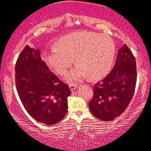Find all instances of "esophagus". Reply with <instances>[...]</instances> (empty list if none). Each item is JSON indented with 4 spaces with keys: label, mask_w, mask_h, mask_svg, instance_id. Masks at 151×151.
Instances as JSON below:
<instances>
[{
    "label": "esophagus",
    "mask_w": 151,
    "mask_h": 151,
    "mask_svg": "<svg viewBox=\"0 0 151 151\" xmlns=\"http://www.w3.org/2000/svg\"><path fill=\"white\" fill-rule=\"evenodd\" d=\"M69 87H70V90L73 92V90H75L76 88H78V86L77 85H75V84H70Z\"/></svg>",
    "instance_id": "1"
}]
</instances>
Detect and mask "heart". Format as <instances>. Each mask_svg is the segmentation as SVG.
Masks as SVG:
<instances>
[{
    "label": "heart",
    "mask_w": 151,
    "mask_h": 151,
    "mask_svg": "<svg viewBox=\"0 0 151 151\" xmlns=\"http://www.w3.org/2000/svg\"><path fill=\"white\" fill-rule=\"evenodd\" d=\"M115 44L108 36L92 32H78L59 40L44 55L46 63L59 75H65L74 59L78 66L68 75L70 82L88 77L96 80L109 73L115 56Z\"/></svg>",
    "instance_id": "heart-1"
}]
</instances>
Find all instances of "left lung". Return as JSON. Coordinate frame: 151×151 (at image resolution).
<instances>
[{"mask_svg": "<svg viewBox=\"0 0 151 151\" xmlns=\"http://www.w3.org/2000/svg\"><path fill=\"white\" fill-rule=\"evenodd\" d=\"M137 81L135 58L126 44L118 50L115 65L106 77L94 85L89 103L93 115L111 121L125 111L135 92Z\"/></svg>", "mask_w": 151, "mask_h": 151, "instance_id": "8db88e82", "label": "left lung"}]
</instances>
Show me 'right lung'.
Masks as SVG:
<instances>
[{"instance_id": "right-lung-1", "label": "right lung", "mask_w": 151, "mask_h": 151, "mask_svg": "<svg viewBox=\"0 0 151 151\" xmlns=\"http://www.w3.org/2000/svg\"><path fill=\"white\" fill-rule=\"evenodd\" d=\"M40 55L39 50L28 45L22 50L15 66L16 86L31 117L46 125L55 124L66 115L71 91L50 70Z\"/></svg>"}]
</instances>
